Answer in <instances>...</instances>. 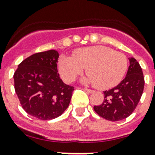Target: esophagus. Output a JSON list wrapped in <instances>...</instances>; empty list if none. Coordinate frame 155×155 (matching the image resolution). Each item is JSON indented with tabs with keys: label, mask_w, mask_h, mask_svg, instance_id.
Instances as JSON below:
<instances>
[{
	"label": "esophagus",
	"mask_w": 155,
	"mask_h": 155,
	"mask_svg": "<svg viewBox=\"0 0 155 155\" xmlns=\"http://www.w3.org/2000/svg\"><path fill=\"white\" fill-rule=\"evenodd\" d=\"M85 91H87L88 92V93H92L93 92V90H92V89H87V88H85Z\"/></svg>",
	"instance_id": "esophagus-1"
}]
</instances>
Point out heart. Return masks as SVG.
<instances>
[{
    "label": "heart",
    "mask_w": 155,
    "mask_h": 155,
    "mask_svg": "<svg viewBox=\"0 0 155 155\" xmlns=\"http://www.w3.org/2000/svg\"><path fill=\"white\" fill-rule=\"evenodd\" d=\"M89 74L82 82L93 84L101 89L117 85L126 72L127 58L124 54L114 51L104 46L80 48L72 57L62 56L58 62V71L66 82H72L85 68Z\"/></svg>",
    "instance_id": "heart-1"
}]
</instances>
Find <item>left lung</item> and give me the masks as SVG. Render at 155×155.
Segmentation results:
<instances>
[{"label":"left lung","mask_w":155,"mask_h":155,"mask_svg":"<svg viewBox=\"0 0 155 155\" xmlns=\"http://www.w3.org/2000/svg\"><path fill=\"white\" fill-rule=\"evenodd\" d=\"M130 66L125 78L113 89L104 92V99L93 109L101 117L110 121L126 119L134 112L144 89V78L139 62L129 58Z\"/></svg>","instance_id":"1"}]
</instances>
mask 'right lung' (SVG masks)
Returning a JSON list of instances; mask_svg holds the SVG:
<instances>
[{
  "instance_id": "obj_1",
  "label": "right lung",
  "mask_w": 155,
  "mask_h": 155,
  "mask_svg": "<svg viewBox=\"0 0 155 155\" xmlns=\"http://www.w3.org/2000/svg\"><path fill=\"white\" fill-rule=\"evenodd\" d=\"M55 50L39 52L20 62L14 73V87L20 104L31 116L50 120L68 108L74 88L59 78Z\"/></svg>"
}]
</instances>
